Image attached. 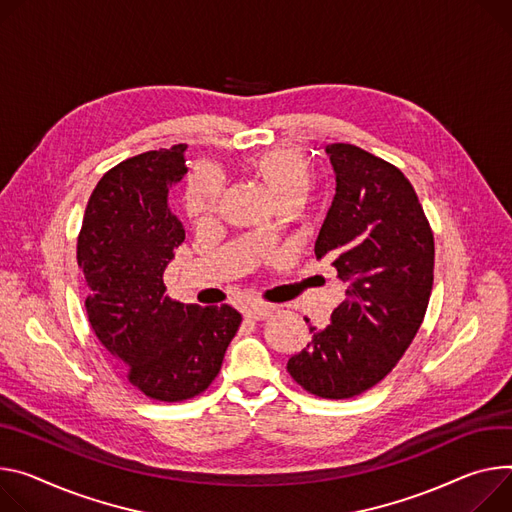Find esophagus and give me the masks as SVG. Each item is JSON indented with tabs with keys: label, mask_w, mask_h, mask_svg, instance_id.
I'll return each instance as SVG.
<instances>
[{
	"label": "esophagus",
	"mask_w": 512,
	"mask_h": 512,
	"mask_svg": "<svg viewBox=\"0 0 512 512\" xmlns=\"http://www.w3.org/2000/svg\"><path fill=\"white\" fill-rule=\"evenodd\" d=\"M273 306L271 304H263V302H253L249 306H245V316L251 320H265L267 316L273 314Z\"/></svg>",
	"instance_id": "34e87169"
}]
</instances>
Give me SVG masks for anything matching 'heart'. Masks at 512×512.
Wrapping results in <instances>:
<instances>
[{"instance_id":"heart-1","label":"heart","mask_w":512,"mask_h":512,"mask_svg":"<svg viewBox=\"0 0 512 512\" xmlns=\"http://www.w3.org/2000/svg\"><path fill=\"white\" fill-rule=\"evenodd\" d=\"M245 169L255 177L275 204L302 202L312 190L316 171L312 161L298 149H273L251 157ZM220 198V183L212 171L200 169L190 175L185 185V212L196 222L212 220Z\"/></svg>"}]
</instances>
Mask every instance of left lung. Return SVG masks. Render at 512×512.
Segmentation results:
<instances>
[{
    "mask_svg": "<svg viewBox=\"0 0 512 512\" xmlns=\"http://www.w3.org/2000/svg\"><path fill=\"white\" fill-rule=\"evenodd\" d=\"M337 194L314 245L345 286L331 324L288 361L310 394L359 396L396 367L421 329L435 267L429 220L410 181L392 163L355 145H327Z\"/></svg>",
    "mask_w": 512,
    "mask_h": 512,
    "instance_id": "obj_1",
    "label": "left lung"
}]
</instances>
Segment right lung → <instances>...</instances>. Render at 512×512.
<instances>
[{
	"label": "right lung",
	"mask_w": 512,
	"mask_h": 512,
	"mask_svg": "<svg viewBox=\"0 0 512 512\" xmlns=\"http://www.w3.org/2000/svg\"><path fill=\"white\" fill-rule=\"evenodd\" d=\"M183 151H149L104 173L77 237L91 329L128 382L161 402L202 394L243 320L228 304L202 308L165 294L163 271L185 239L167 206L169 188L188 173Z\"/></svg>",
	"instance_id": "add662e5"
}]
</instances>
